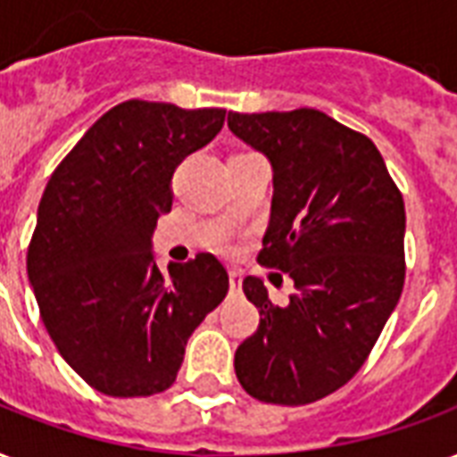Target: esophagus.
Wrapping results in <instances>:
<instances>
[{"label":"esophagus","instance_id":"esophagus-1","mask_svg":"<svg viewBox=\"0 0 457 457\" xmlns=\"http://www.w3.org/2000/svg\"><path fill=\"white\" fill-rule=\"evenodd\" d=\"M239 288H242V276L237 271H229V290L237 293Z\"/></svg>","mask_w":457,"mask_h":457}]
</instances>
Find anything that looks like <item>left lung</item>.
I'll list each match as a JSON object with an SVG mask.
<instances>
[{"label": "left lung", "mask_w": 457, "mask_h": 457, "mask_svg": "<svg viewBox=\"0 0 457 457\" xmlns=\"http://www.w3.org/2000/svg\"><path fill=\"white\" fill-rule=\"evenodd\" d=\"M228 125L273 167L256 262L295 283L278 307L262 278L246 276L262 320L239 344L235 373L259 402L310 404L361 370L400 300L404 201L373 140L322 111H229Z\"/></svg>", "instance_id": "1"}]
</instances>
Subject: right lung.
<instances>
[{"instance_id": "right-lung-1", "label": "right lung", "mask_w": 457, "mask_h": 457, "mask_svg": "<svg viewBox=\"0 0 457 457\" xmlns=\"http://www.w3.org/2000/svg\"><path fill=\"white\" fill-rule=\"evenodd\" d=\"M225 108L130 99L91 125L53 171L26 256L40 320L94 390L150 397L177 380L186 341L225 300L212 254L169 263L150 252L171 211V177L220 133Z\"/></svg>"}]
</instances>
